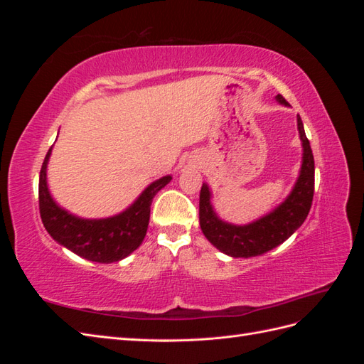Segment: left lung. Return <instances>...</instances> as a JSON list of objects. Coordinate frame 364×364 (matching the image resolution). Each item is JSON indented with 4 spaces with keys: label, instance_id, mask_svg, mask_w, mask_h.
<instances>
[{
    "label": "left lung",
    "instance_id": "obj_1",
    "mask_svg": "<svg viewBox=\"0 0 364 364\" xmlns=\"http://www.w3.org/2000/svg\"><path fill=\"white\" fill-rule=\"evenodd\" d=\"M277 102L290 106L282 95ZM297 130L302 142V164L293 190L269 214L247 225L228 223L220 218L211 203V188L202 185L199 202V220L203 235L220 252L232 258H250L262 255L290 238L301 228L310 213L314 194V158L306 139L301 117L297 115Z\"/></svg>",
    "mask_w": 364,
    "mask_h": 364
}]
</instances>
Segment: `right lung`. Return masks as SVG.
<instances>
[{"instance_id":"add662e5","label":"right lung","mask_w":364,"mask_h":364,"mask_svg":"<svg viewBox=\"0 0 364 364\" xmlns=\"http://www.w3.org/2000/svg\"><path fill=\"white\" fill-rule=\"evenodd\" d=\"M48 150L39 174V211L42 223L54 241L85 259L117 262L136 250L144 240L150 220L153 197L171 181V176L151 182L123 213L106 218L74 215L53 199L47 182Z\"/></svg>"}]
</instances>
